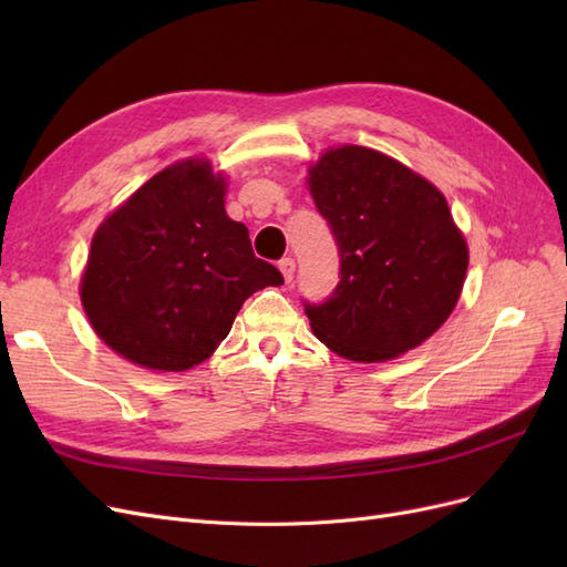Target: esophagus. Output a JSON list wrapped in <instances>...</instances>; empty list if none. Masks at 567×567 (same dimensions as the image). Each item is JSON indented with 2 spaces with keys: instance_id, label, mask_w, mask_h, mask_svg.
<instances>
[{
  "instance_id": "esophagus-1",
  "label": "esophagus",
  "mask_w": 567,
  "mask_h": 567,
  "mask_svg": "<svg viewBox=\"0 0 567 567\" xmlns=\"http://www.w3.org/2000/svg\"><path fill=\"white\" fill-rule=\"evenodd\" d=\"M279 269H281V274H284L286 284L293 281V277H296V260H293V257H284V260L279 262Z\"/></svg>"
}]
</instances>
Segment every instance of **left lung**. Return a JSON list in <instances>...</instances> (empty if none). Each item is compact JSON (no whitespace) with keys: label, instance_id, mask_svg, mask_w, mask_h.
<instances>
[{"label":"left lung","instance_id":"left-lung-1","mask_svg":"<svg viewBox=\"0 0 567 567\" xmlns=\"http://www.w3.org/2000/svg\"><path fill=\"white\" fill-rule=\"evenodd\" d=\"M307 184L340 255L333 293L302 302L315 336L352 362H385L421 346L452 315L468 269L447 200L367 146L326 151Z\"/></svg>","mask_w":567,"mask_h":567}]
</instances>
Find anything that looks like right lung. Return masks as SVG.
Listing matches in <instances>:
<instances>
[{
	"mask_svg": "<svg viewBox=\"0 0 567 567\" xmlns=\"http://www.w3.org/2000/svg\"><path fill=\"white\" fill-rule=\"evenodd\" d=\"M281 271L255 257L225 210V177L208 161L165 167L104 219L80 298L96 336L127 362L186 371L231 331L241 305Z\"/></svg>",
	"mask_w": 567,
	"mask_h": 567,
	"instance_id": "right-lung-1",
	"label": "right lung"
}]
</instances>
